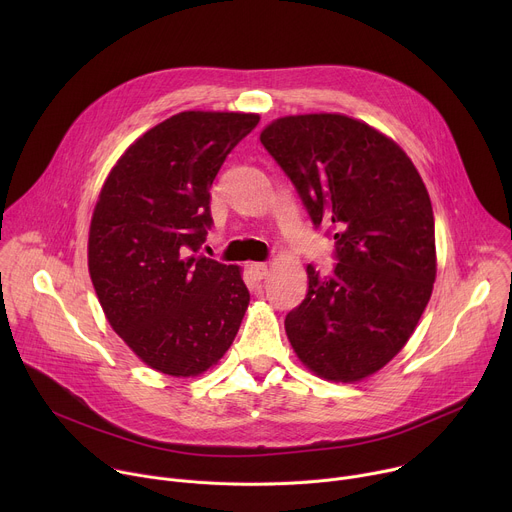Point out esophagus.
Returning a JSON list of instances; mask_svg holds the SVG:
<instances>
[{"instance_id": "1", "label": "esophagus", "mask_w": 512, "mask_h": 512, "mask_svg": "<svg viewBox=\"0 0 512 512\" xmlns=\"http://www.w3.org/2000/svg\"><path fill=\"white\" fill-rule=\"evenodd\" d=\"M249 271H251L253 279L261 281V279L267 275V265H265V263H251V265H249Z\"/></svg>"}]
</instances>
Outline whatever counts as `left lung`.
Masks as SVG:
<instances>
[{"label":"left lung","mask_w":512,"mask_h":512,"mask_svg":"<svg viewBox=\"0 0 512 512\" xmlns=\"http://www.w3.org/2000/svg\"><path fill=\"white\" fill-rule=\"evenodd\" d=\"M261 143L296 186L316 229L334 235L332 275L308 265V294L285 316L300 360L328 381L383 369L413 334L435 281L425 184L399 145L336 113L289 115Z\"/></svg>","instance_id":"1"}]
</instances>
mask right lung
<instances>
[{"label":"right lung","instance_id":"right-lung-1","mask_svg":"<svg viewBox=\"0 0 512 512\" xmlns=\"http://www.w3.org/2000/svg\"><path fill=\"white\" fill-rule=\"evenodd\" d=\"M253 113L184 111L143 133L99 194L89 273L113 330L148 367L196 377L233 344L249 289L237 265L198 255L210 186Z\"/></svg>","mask_w":512,"mask_h":512}]
</instances>
